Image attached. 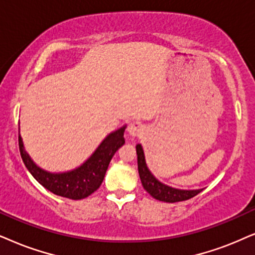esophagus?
<instances>
[{"mask_svg": "<svg viewBox=\"0 0 255 255\" xmlns=\"http://www.w3.org/2000/svg\"><path fill=\"white\" fill-rule=\"evenodd\" d=\"M128 134L130 135V136H140L141 134L143 133L144 130V127L142 126V124H140V122L137 121H134L131 122V124H129V126H128Z\"/></svg>", "mask_w": 255, "mask_h": 255, "instance_id": "1", "label": "esophagus"}]
</instances>
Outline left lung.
Listing matches in <instances>:
<instances>
[{
	"mask_svg": "<svg viewBox=\"0 0 255 255\" xmlns=\"http://www.w3.org/2000/svg\"><path fill=\"white\" fill-rule=\"evenodd\" d=\"M136 154H137V169L138 175H140L141 182H142L143 188L153 196L154 199L160 200L165 202H178L185 201L198 195L202 189H195V191H183V189H176L172 187L163 185L159 180L154 178V175L149 172L144 160L143 149L141 144H136Z\"/></svg>",
	"mask_w": 255,
	"mask_h": 255,
	"instance_id": "obj_1",
	"label": "left lung"
}]
</instances>
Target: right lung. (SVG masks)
<instances>
[{
  "mask_svg": "<svg viewBox=\"0 0 255 255\" xmlns=\"http://www.w3.org/2000/svg\"><path fill=\"white\" fill-rule=\"evenodd\" d=\"M125 128L126 126L109 134L83 165L66 173H49L35 165L24 150L21 135H18V147L27 169L44 188L63 198L81 200L101 186L113 155L125 143Z\"/></svg>",
  "mask_w": 255,
  "mask_h": 255,
  "instance_id": "1",
  "label": "right lung"
}]
</instances>
